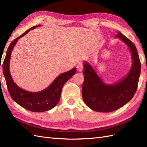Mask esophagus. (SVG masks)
<instances>
[{
  "label": "esophagus",
  "instance_id": "esophagus-1",
  "mask_svg": "<svg viewBox=\"0 0 147 147\" xmlns=\"http://www.w3.org/2000/svg\"><path fill=\"white\" fill-rule=\"evenodd\" d=\"M77 69L78 70V72H82V70H83V64L82 63H80L77 65Z\"/></svg>",
  "mask_w": 147,
  "mask_h": 147
}]
</instances>
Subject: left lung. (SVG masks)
I'll return each mask as SVG.
<instances>
[{
	"label": "left lung",
	"mask_w": 147,
	"mask_h": 147,
	"mask_svg": "<svg viewBox=\"0 0 147 147\" xmlns=\"http://www.w3.org/2000/svg\"><path fill=\"white\" fill-rule=\"evenodd\" d=\"M116 37L119 38L129 48L133 62L130 72L121 82L107 85L90 64L86 63L84 64L83 99L88 107L97 112H111L122 107L134 97L138 86L141 63L137 48L129 39L120 32Z\"/></svg>",
	"instance_id": "left-lung-1"
}]
</instances>
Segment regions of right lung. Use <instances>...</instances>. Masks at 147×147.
<instances>
[{"label": "right lung", "instance_id": "obj_1", "mask_svg": "<svg viewBox=\"0 0 147 147\" xmlns=\"http://www.w3.org/2000/svg\"><path fill=\"white\" fill-rule=\"evenodd\" d=\"M37 26H39V25L28 29L11 43L7 51L2 68L8 92L11 98L18 104L31 112H42L53 109L58 103L61 98L62 88L64 84L75 74L77 69L76 68H74L68 72L61 74L46 90L40 92H28L16 85L13 80L9 70V63L11 51L18 40L25 35L30 30L34 29Z\"/></svg>", "mask_w": 147, "mask_h": 147}]
</instances>
